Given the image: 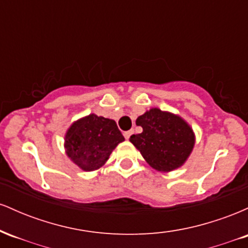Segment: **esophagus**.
<instances>
[{"label": "esophagus", "instance_id": "34e87169", "mask_svg": "<svg viewBox=\"0 0 248 248\" xmlns=\"http://www.w3.org/2000/svg\"><path fill=\"white\" fill-rule=\"evenodd\" d=\"M132 134H134V130H133V129L127 130V132H124V138H126L127 140H128V139H129L130 136H132Z\"/></svg>", "mask_w": 248, "mask_h": 248}]
</instances>
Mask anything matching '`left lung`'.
<instances>
[{"label": "left lung", "instance_id": "8db88e82", "mask_svg": "<svg viewBox=\"0 0 248 248\" xmlns=\"http://www.w3.org/2000/svg\"><path fill=\"white\" fill-rule=\"evenodd\" d=\"M142 133L130 136V142L154 169L170 171L181 167L195 144L192 129L179 116L153 108L136 119Z\"/></svg>", "mask_w": 248, "mask_h": 248}]
</instances>
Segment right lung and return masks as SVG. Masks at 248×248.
I'll return each instance as SVG.
<instances>
[{"instance_id":"obj_1","label":"right lung","mask_w":248,"mask_h":248,"mask_svg":"<svg viewBox=\"0 0 248 248\" xmlns=\"http://www.w3.org/2000/svg\"><path fill=\"white\" fill-rule=\"evenodd\" d=\"M124 140L116 122L91 114L75 122L65 136L67 156L85 171L98 169Z\"/></svg>"}]
</instances>
